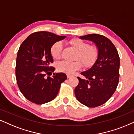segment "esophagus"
<instances>
[{
  "label": "esophagus",
  "mask_w": 134,
  "mask_h": 134,
  "mask_svg": "<svg viewBox=\"0 0 134 134\" xmlns=\"http://www.w3.org/2000/svg\"><path fill=\"white\" fill-rule=\"evenodd\" d=\"M67 78H68V79H69V78L72 77V75H71V74H67Z\"/></svg>",
  "instance_id": "esophagus-1"
}]
</instances>
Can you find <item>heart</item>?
<instances>
[{
	"instance_id": "heart-1",
	"label": "heart",
	"mask_w": 134,
	"mask_h": 134,
	"mask_svg": "<svg viewBox=\"0 0 134 134\" xmlns=\"http://www.w3.org/2000/svg\"><path fill=\"white\" fill-rule=\"evenodd\" d=\"M69 44L77 50L76 59L82 62L85 67H90L94 64L98 58V50L95 47L91 46L87 42L79 38H74L69 41ZM63 45L60 41L54 43L51 47V55L54 59H59L61 56ZM82 67V62L62 61L57 64V69L60 72L72 74Z\"/></svg>"
}]
</instances>
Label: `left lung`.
<instances>
[{
	"mask_svg": "<svg viewBox=\"0 0 134 134\" xmlns=\"http://www.w3.org/2000/svg\"><path fill=\"white\" fill-rule=\"evenodd\" d=\"M92 41L98 49V58L91 68L81 72L87 79L78 77L75 89L78 101L87 107L101 106L112 96L119 79L120 59L116 47L109 39L97 34L80 36Z\"/></svg>",
	"mask_w": 134,
	"mask_h": 134,
	"instance_id": "left-lung-1",
	"label": "left lung"
}]
</instances>
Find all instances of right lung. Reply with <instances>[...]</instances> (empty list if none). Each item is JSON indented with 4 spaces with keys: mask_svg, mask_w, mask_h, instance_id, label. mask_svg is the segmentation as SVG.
I'll return each instance as SVG.
<instances>
[{
    "mask_svg": "<svg viewBox=\"0 0 134 134\" xmlns=\"http://www.w3.org/2000/svg\"><path fill=\"white\" fill-rule=\"evenodd\" d=\"M47 31L32 33L20 46L16 61V79L20 90L27 99L42 104L53 100L58 94L60 84L67 79L64 73H53L51 67L54 60L51 47L54 43L65 39Z\"/></svg>",
    "mask_w": 134,
    "mask_h": 134,
    "instance_id": "add662e5",
    "label": "right lung"
}]
</instances>
